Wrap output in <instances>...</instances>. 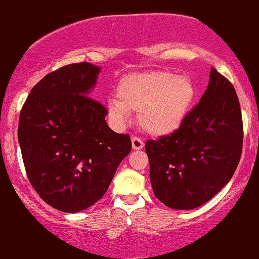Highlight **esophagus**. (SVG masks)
I'll list each match as a JSON object with an SVG mask.
<instances>
[{
  "label": "esophagus",
  "instance_id": "34e87169",
  "mask_svg": "<svg viewBox=\"0 0 259 259\" xmlns=\"http://www.w3.org/2000/svg\"><path fill=\"white\" fill-rule=\"evenodd\" d=\"M132 145L134 150H140V149L144 148V141L141 140L140 138L133 137L132 138Z\"/></svg>",
  "mask_w": 259,
  "mask_h": 259
}]
</instances>
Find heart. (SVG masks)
Returning a JSON list of instances; mask_svg holds the SVG:
<instances>
[{
    "label": "heart",
    "instance_id": "heart-1",
    "mask_svg": "<svg viewBox=\"0 0 259 259\" xmlns=\"http://www.w3.org/2000/svg\"><path fill=\"white\" fill-rule=\"evenodd\" d=\"M196 98L194 81L166 70L138 73L122 78L116 100H109V118L126 121L127 111H139L140 126L155 137L172 134L186 120Z\"/></svg>",
    "mask_w": 259,
    "mask_h": 259
}]
</instances>
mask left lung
<instances>
[{
  "instance_id": "obj_1",
  "label": "left lung",
  "mask_w": 259,
  "mask_h": 259,
  "mask_svg": "<svg viewBox=\"0 0 259 259\" xmlns=\"http://www.w3.org/2000/svg\"><path fill=\"white\" fill-rule=\"evenodd\" d=\"M243 144L235 87L211 68L200 103L172 134L148 140L150 181L157 200L174 209H192L211 200L237 168Z\"/></svg>"
}]
</instances>
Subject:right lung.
<instances>
[{
    "instance_id": "right-lung-1",
    "label": "right lung",
    "mask_w": 259,
    "mask_h": 259,
    "mask_svg": "<svg viewBox=\"0 0 259 259\" xmlns=\"http://www.w3.org/2000/svg\"><path fill=\"white\" fill-rule=\"evenodd\" d=\"M99 72L87 62L64 65L38 81L22 107L18 143L27 176L59 211L94 205L132 151L129 135L114 133L107 109L89 97Z\"/></svg>"
}]
</instances>
